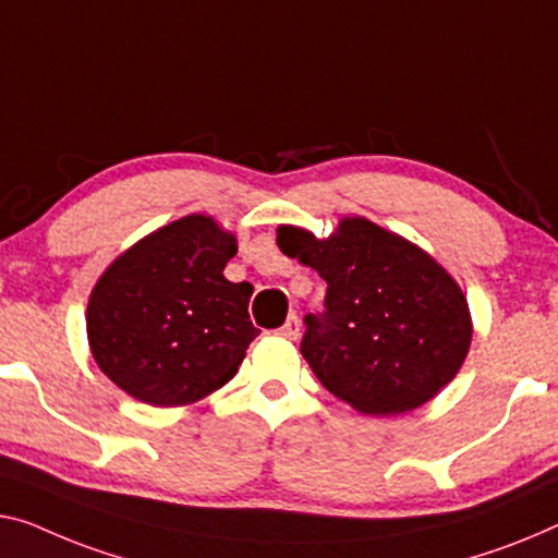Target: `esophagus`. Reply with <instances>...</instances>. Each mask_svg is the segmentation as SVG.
I'll return each mask as SVG.
<instances>
[{
	"label": "esophagus",
	"instance_id": "1",
	"mask_svg": "<svg viewBox=\"0 0 558 558\" xmlns=\"http://www.w3.org/2000/svg\"><path fill=\"white\" fill-rule=\"evenodd\" d=\"M280 336H286L288 340H295L298 336H301V320H298V315H295V313H290V315H288L286 326L280 328Z\"/></svg>",
	"mask_w": 558,
	"mask_h": 558
}]
</instances>
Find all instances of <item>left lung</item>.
<instances>
[{
	"label": "left lung",
	"instance_id": "1",
	"mask_svg": "<svg viewBox=\"0 0 558 558\" xmlns=\"http://www.w3.org/2000/svg\"><path fill=\"white\" fill-rule=\"evenodd\" d=\"M278 247L328 282L305 315L303 359L340 401L368 415L413 411L451 384L471 345L463 290L418 245L365 218L330 238L278 228Z\"/></svg>",
	"mask_w": 558,
	"mask_h": 558
}]
</instances>
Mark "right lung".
Listing matches in <instances>:
<instances>
[{"instance_id": "right-lung-1", "label": "right lung", "mask_w": 558, "mask_h": 558, "mask_svg": "<svg viewBox=\"0 0 558 558\" xmlns=\"http://www.w3.org/2000/svg\"><path fill=\"white\" fill-rule=\"evenodd\" d=\"M238 240L207 215L149 232L97 280L87 340L99 371L137 401L172 409L235 376L257 330L253 286L222 270Z\"/></svg>"}]
</instances>
